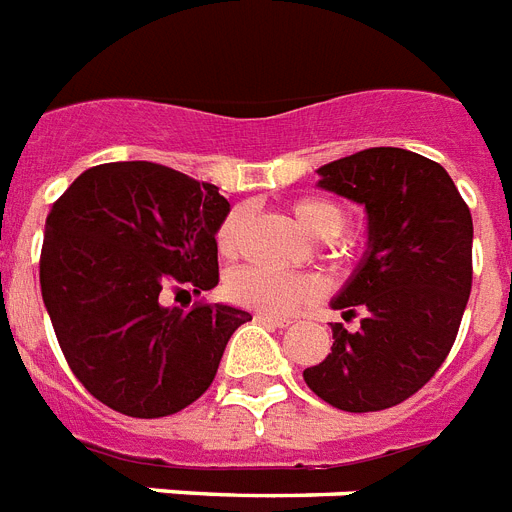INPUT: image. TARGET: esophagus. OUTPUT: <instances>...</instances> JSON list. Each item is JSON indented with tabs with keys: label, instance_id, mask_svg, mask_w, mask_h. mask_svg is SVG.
Segmentation results:
<instances>
[{
	"label": "esophagus",
	"instance_id": "esophagus-1",
	"mask_svg": "<svg viewBox=\"0 0 512 512\" xmlns=\"http://www.w3.org/2000/svg\"><path fill=\"white\" fill-rule=\"evenodd\" d=\"M253 320L261 322V325H272V327H288L290 325V320H282V317H269V314H256Z\"/></svg>",
	"mask_w": 512,
	"mask_h": 512
}]
</instances>
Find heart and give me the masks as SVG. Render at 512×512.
<instances>
[{
    "label": "heart",
    "mask_w": 512,
    "mask_h": 512,
    "mask_svg": "<svg viewBox=\"0 0 512 512\" xmlns=\"http://www.w3.org/2000/svg\"><path fill=\"white\" fill-rule=\"evenodd\" d=\"M293 222L301 227L314 240H333L346 227V208L333 198H301L290 206ZM245 222H248V211L245 208H232L230 214L224 216L219 230H216V248L222 256L232 259L243 248ZM335 253H346V243H330ZM224 293L232 304L251 309V312L269 314V317H285V314L304 309L320 298V282L309 275H275L267 269L259 267H243L235 269L227 282H224Z\"/></svg>",
    "instance_id": "obj_1"
}]
</instances>
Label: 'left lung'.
<instances>
[{"instance_id": "left-lung-1", "label": "left lung", "mask_w": 512, "mask_h": 512, "mask_svg": "<svg viewBox=\"0 0 512 512\" xmlns=\"http://www.w3.org/2000/svg\"><path fill=\"white\" fill-rule=\"evenodd\" d=\"M320 187L367 208L370 243L333 309V346L306 367L314 394L343 412L388 410L418 394L457 338L473 285V219L439 163L370 147L320 169Z\"/></svg>"}]
</instances>
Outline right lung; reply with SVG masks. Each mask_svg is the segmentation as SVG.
I'll use <instances>...</instances> for the list:
<instances>
[{"instance_id": "obj_1", "label": "right lung", "mask_w": 512, "mask_h": 512, "mask_svg": "<svg viewBox=\"0 0 512 512\" xmlns=\"http://www.w3.org/2000/svg\"><path fill=\"white\" fill-rule=\"evenodd\" d=\"M216 185L147 161L92 166L52 203L39 282L63 357L97 402L166 418L206 394L230 335L251 314L166 290L219 282ZM187 293V290H185Z\"/></svg>"}]
</instances>
